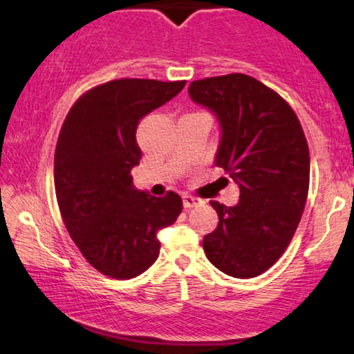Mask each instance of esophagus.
<instances>
[{
    "label": "esophagus",
    "instance_id": "34e87169",
    "mask_svg": "<svg viewBox=\"0 0 354 354\" xmlns=\"http://www.w3.org/2000/svg\"><path fill=\"white\" fill-rule=\"evenodd\" d=\"M203 201L199 198H194V196H183V206H185V209H191V207L198 206V204H201Z\"/></svg>",
    "mask_w": 354,
    "mask_h": 354
}]
</instances>
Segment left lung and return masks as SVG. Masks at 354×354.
<instances>
[{
  "mask_svg": "<svg viewBox=\"0 0 354 354\" xmlns=\"http://www.w3.org/2000/svg\"><path fill=\"white\" fill-rule=\"evenodd\" d=\"M189 97L221 125L216 165L239 185L236 206L211 201L219 224L204 236L207 259L224 274L250 279L290 244L310 185L304 129L279 93L245 74L194 80Z\"/></svg>",
  "mask_w": 354,
  "mask_h": 354,
  "instance_id": "obj_1",
  "label": "left lung"
}]
</instances>
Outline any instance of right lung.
<instances>
[{"label": "right lung", "instance_id": "obj_1", "mask_svg": "<svg viewBox=\"0 0 354 354\" xmlns=\"http://www.w3.org/2000/svg\"><path fill=\"white\" fill-rule=\"evenodd\" d=\"M186 80L118 79L97 85L72 105L54 156L59 209L72 241L93 269L133 279L158 259L160 229L183 209L180 194L156 198L133 186L140 163L136 127L178 95Z\"/></svg>", "mask_w": 354, "mask_h": 354}]
</instances>
